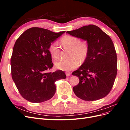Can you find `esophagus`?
I'll return each mask as SVG.
<instances>
[{"label": "esophagus", "instance_id": "esophagus-1", "mask_svg": "<svg viewBox=\"0 0 130 130\" xmlns=\"http://www.w3.org/2000/svg\"><path fill=\"white\" fill-rule=\"evenodd\" d=\"M66 75L67 76H69L70 75H71V73H70V72H66Z\"/></svg>", "mask_w": 130, "mask_h": 130}]
</instances>
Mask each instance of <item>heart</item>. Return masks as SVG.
<instances>
[{"label":"heart","instance_id":"obj_1","mask_svg":"<svg viewBox=\"0 0 130 130\" xmlns=\"http://www.w3.org/2000/svg\"><path fill=\"white\" fill-rule=\"evenodd\" d=\"M62 45L64 49H69L68 60H58L55 62L56 68L64 71H70L77 68L80 61H84L87 57L89 46L87 42L80 41L77 37L66 35L60 40ZM51 56L57 59L60 56V48L58 43L54 42L50 43L48 48Z\"/></svg>","mask_w":130,"mask_h":130}]
</instances>
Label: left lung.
<instances>
[{
  "instance_id": "obj_1",
  "label": "left lung",
  "mask_w": 130,
  "mask_h": 130,
  "mask_svg": "<svg viewBox=\"0 0 130 130\" xmlns=\"http://www.w3.org/2000/svg\"><path fill=\"white\" fill-rule=\"evenodd\" d=\"M73 36L87 41L89 52L84 63L73 75L79 78L73 87L75 95L85 101L97 100L110 92L117 73V57L111 38L94 25L67 31Z\"/></svg>"
}]
</instances>
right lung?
Instances as JSON below:
<instances>
[{"label": "right lung", "instance_id": "add662e5", "mask_svg": "<svg viewBox=\"0 0 130 130\" xmlns=\"http://www.w3.org/2000/svg\"><path fill=\"white\" fill-rule=\"evenodd\" d=\"M64 32L34 27L15 41L11 58L12 77L27 101L39 103L50 99L56 92L55 82L66 78L62 70L47 72L53 67L49 46Z\"/></svg>", "mask_w": 130, "mask_h": 130}]
</instances>
